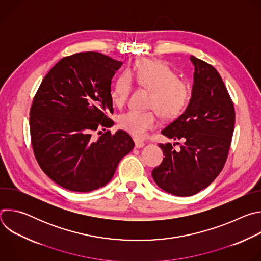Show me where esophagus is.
Wrapping results in <instances>:
<instances>
[{
    "mask_svg": "<svg viewBox=\"0 0 261 261\" xmlns=\"http://www.w3.org/2000/svg\"><path fill=\"white\" fill-rule=\"evenodd\" d=\"M134 143H135V147H137V148H140L144 145V142L141 140H138V139H134Z\"/></svg>",
    "mask_w": 261,
    "mask_h": 261,
    "instance_id": "esophagus-1",
    "label": "esophagus"
}]
</instances>
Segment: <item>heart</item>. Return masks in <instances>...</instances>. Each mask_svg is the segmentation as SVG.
Segmentation results:
<instances>
[{
  "mask_svg": "<svg viewBox=\"0 0 261 261\" xmlns=\"http://www.w3.org/2000/svg\"><path fill=\"white\" fill-rule=\"evenodd\" d=\"M132 81L152 92L147 102L151 110H131L120 116L119 127L134 138H143L158 124V114L164 120H173L181 115L191 97L189 84L177 77V73L161 60L138 61L132 69L121 74L110 91L113 102L122 107L128 100Z\"/></svg>",
  "mask_w": 261,
  "mask_h": 261,
  "instance_id": "1",
  "label": "heart"
}]
</instances>
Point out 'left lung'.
<instances>
[{
    "label": "left lung",
    "instance_id": "obj_1",
    "mask_svg": "<svg viewBox=\"0 0 261 261\" xmlns=\"http://www.w3.org/2000/svg\"><path fill=\"white\" fill-rule=\"evenodd\" d=\"M192 98L185 113L162 134L181 143H159L165 158L152 176L164 191L191 196L206 188L219 175L228 157L234 129L232 100L218 71L195 57Z\"/></svg>",
    "mask_w": 261,
    "mask_h": 261
}]
</instances>
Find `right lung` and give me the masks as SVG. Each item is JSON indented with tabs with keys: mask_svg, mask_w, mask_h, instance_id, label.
Returning a JSON list of instances; mask_svg holds the SVG:
<instances>
[{
	"mask_svg": "<svg viewBox=\"0 0 261 261\" xmlns=\"http://www.w3.org/2000/svg\"><path fill=\"white\" fill-rule=\"evenodd\" d=\"M122 64L94 51L65 57L34 96L30 131L35 158L65 189L90 192L103 187L134 147L127 132L107 130L114 125L111 79Z\"/></svg>",
	"mask_w": 261,
	"mask_h": 261,
	"instance_id": "add662e5",
	"label": "right lung"
}]
</instances>
